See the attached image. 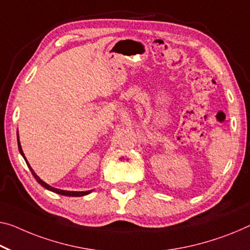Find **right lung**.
Wrapping results in <instances>:
<instances>
[{"label":"right lung","mask_w":250,"mask_h":250,"mask_svg":"<svg viewBox=\"0 0 250 250\" xmlns=\"http://www.w3.org/2000/svg\"><path fill=\"white\" fill-rule=\"evenodd\" d=\"M17 134H18V146H19V151H20L21 155L23 156V159L25 160L26 165H28V167H29L30 171H31V173L33 174L34 179L37 180L38 183L41 184V186L43 187V188H45V189H48V190H50V191L55 192V193H58V194H61V195H66V197H83V195H86V194H89V193H90L91 190H89V191H66V190H60V189H57V188H53V187H51V186H49V184L45 183L44 181H42V180L39 178V176H38V175L36 174V172H34V171L32 170V167H30L28 160H26L24 153H23V151H22L20 140H19V133H17Z\"/></svg>","instance_id":"add662e5"}]
</instances>
